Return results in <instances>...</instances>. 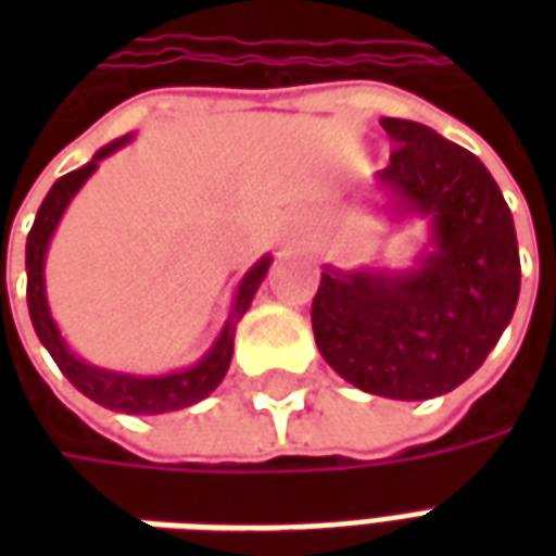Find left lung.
<instances>
[{
	"label": "left lung",
	"instance_id": "left-lung-1",
	"mask_svg": "<svg viewBox=\"0 0 556 556\" xmlns=\"http://www.w3.org/2000/svg\"><path fill=\"white\" fill-rule=\"evenodd\" d=\"M396 146L366 205L426 223L410 265H325L313 301L327 366L372 396L419 402L485 363L521 291L513 211L477 154L408 118H381Z\"/></svg>",
	"mask_w": 556,
	"mask_h": 556
}]
</instances>
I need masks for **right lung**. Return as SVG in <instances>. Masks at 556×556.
Here are the masks:
<instances>
[{
  "mask_svg": "<svg viewBox=\"0 0 556 556\" xmlns=\"http://www.w3.org/2000/svg\"><path fill=\"white\" fill-rule=\"evenodd\" d=\"M134 139V134L113 139L110 146L94 151V157L79 166V169L67 172L59 181L50 187V193L43 195L38 217L31 223L29 238H26V303H29L31 327L41 339V345L50 351L55 366L65 372L71 384L77 387L83 396L98 402L103 408L122 410V414H169V410L190 408L195 402L207 399L226 378L231 363V351H235V327L250 309L255 291L265 282L267 267L274 262V255H262L238 282L235 298H231L229 318L219 327L217 339L211 342V349L190 366L175 369V372L163 375H137L122 372V369H106V366H94V363L83 361L77 351L62 337V330L55 325L53 313H50V301H47V277H43V265H47V250L53 241L59 223L65 217L67 205L74 202V195L83 190V184L89 181L98 172L101 160L115 154L118 148H125Z\"/></svg>",
  "mask_w": 556,
  "mask_h": 556,
  "instance_id": "obj_1",
  "label": "right lung"
}]
</instances>
